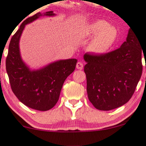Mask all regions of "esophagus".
Masks as SVG:
<instances>
[{
  "label": "esophagus",
  "mask_w": 146,
  "mask_h": 146,
  "mask_svg": "<svg viewBox=\"0 0 146 146\" xmlns=\"http://www.w3.org/2000/svg\"><path fill=\"white\" fill-rule=\"evenodd\" d=\"M76 68L77 69L82 70L83 68H84V64H83V62H81V61L77 62V64H76Z\"/></svg>",
  "instance_id": "esophagus-1"
}]
</instances>
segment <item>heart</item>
Masks as SVG:
<instances>
[{
    "mask_svg": "<svg viewBox=\"0 0 146 146\" xmlns=\"http://www.w3.org/2000/svg\"><path fill=\"white\" fill-rule=\"evenodd\" d=\"M83 36L92 38L88 50L96 54H104L110 50L117 42L118 30L113 25L102 19H98L86 26Z\"/></svg>",
    "mask_w": 146,
    "mask_h": 146,
    "instance_id": "b5f03b06",
    "label": "heart"
}]
</instances>
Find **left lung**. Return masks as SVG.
<instances>
[{
	"mask_svg": "<svg viewBox=\"0 0 146 146\" xmlns=\"http://www.w3.org/2000/svg\"><path fill=\"white\" fill-rule=\"evenodd\" d=\"M141 40L130 27L126 41L119 48L104 54L84 55L87 93L96 108L114 109L132 97L142 73L144 52Z\"/></svg>",
	"mask_w": 146,
	"mask_h": 146,
	"instance_id": "1",
	"label": "left lung"
}]
</instances>
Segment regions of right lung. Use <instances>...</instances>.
Masks as SVG:
<instances>
[{
	"label": "right lung",
	"instance_id": "right-lung-1",
	"mask_svg": "<svg viewBox=\"0 0 146 146\" xmlns=\"http://www.w3.org/2000/svg\"><path fill=\"white\" fill-rule=\"evenodd\" d=\"M53 11L38 13L25 19L11 38L6 59V70L12 91L25 106L46 111L58 102L62 85L75 69V58L58 60L38 69H32L23 61L19 40L25 25L42 16L53 17Z\"/></svg>",
	"mask_w": 146,
	"mask_h": 146
}]
</instances>
